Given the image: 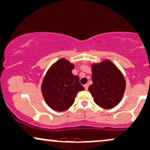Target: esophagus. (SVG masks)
I'll return each instance as SVG.
<instances>
[{"label": "esophagus", "instance_id": "1", "mask_svg": "<svg viewBox=\"0 0 150 150\" xmlns=\"http://www.w3.org/2000/svg\"><path fill=\"white\" fill-rule=\"evenodd\" d=\"M84 88H85V90H88V85L87 84V83H86V84H85L84 86Z\"/></svg>", "mask_w": 150, "mask_h": 150}]
</instances>
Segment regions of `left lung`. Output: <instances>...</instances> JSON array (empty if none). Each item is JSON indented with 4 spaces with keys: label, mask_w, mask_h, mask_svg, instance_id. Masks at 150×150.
<instances>
[{
    "label": "left lung",
    "mask_w": 150,
    "mask_h": 150,
    "mask_svg": "<svg viewBox=\"0 0 150 150\" xmlns=\"http://www.w3.org/2000/svg\"><path fill=\"white\" fill-rule=\"evenodd\" d=\"M91 67L93 83L88 91L94 102L105 109L115 107L122 101L126 88L123 74L109 59L92 63Z\"/></svg>",
    "instance_id": "1"
}]
</instances>
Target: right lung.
I'll return each instance as SVG.
<instances>
[{
    "instance_id": "right-lung-1",
    "label": "right lung",
    "mask_w": 150,
    "mask_h": 150,
    "mask_svg": "<svg viewBox=\"0 0 150 150\" xmlns=\"http://www.w3.org/2000/svg\"><path fill=\"white\" fill-rule=\"evenodd\" d=\"M74 64L62 58L48 69L41 83V92L46 104L56 112H64L73 105L77 93L85 88L79 77L72 74Z\"/></svg>"
}]
</instances>
